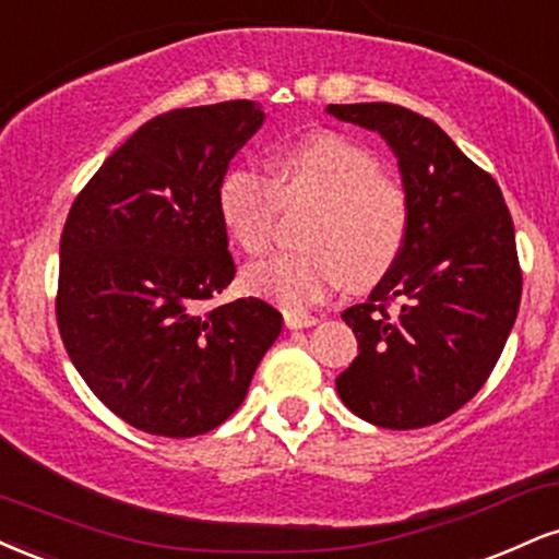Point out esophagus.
<instances>
[{"mask_svg": "<svg viewBox=\"0 0 559 559\" xmlns=\"http://www.w3.org/2000/svg\"><path fill=\"white\" fill-rule=\"evenodd\" d=\"M282 317H285L287 330H306V326H313L319 321L317 317H311V313H304V311H285Z\"/></svg>", "mask_w": 559, "mask_h": 559, "instance_id": "obj_1", "label": "esophagus"}]
</instances>
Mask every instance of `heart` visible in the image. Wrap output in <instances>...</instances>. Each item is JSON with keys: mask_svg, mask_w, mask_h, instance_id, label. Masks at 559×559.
I'll return each instance as SVG.
<instances>
[{"mask_svg": "<svg viewBox=\"0 0 559 559\" xmlns=\"http://www.w3.org/2000/svg\"><path fill=\"white\" fill-rule=\"evenodd\" d=\"M364 143L313 133L285 148L274 177L255 164L233 167L219 182V216L246 253L272 246L282 201H319L306 251H282L246 269V285L285 308H306L353 282L384 277L408 240L411 206L397 182L379 175Z\"/></svg>", "mask_w": 559, "mask_h": 559, "instance_id": "1", "label": "heart"}]
</instances>
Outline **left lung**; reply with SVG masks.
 Returning a JSON list of instances; mask_svg holds the SVG:
<instances>
[{"label":"left lung","mask_w":559,"mask_h":559,"mask_svg":"<svg viewBox=\"0 0 559 559\" xmlns=\"http://www.w3.org/2000/svg\"><path fill=\"white\" fill-rule=\"evenodd\" d=\"M395 151L408 240L366 304L343 313L358 358L337 377L343 403L382 429H421L481 390L521 306L513 216L495 177L452 138L397 104H330Z\"/></svg>","instance_id":"8db88e82"}]
</instances>
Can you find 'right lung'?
<instances>
[{
	"mask_svg": "<svg viewBox=\"0 0 559 559\" xmlns=\"http://www.w3.org/2000/svg\"><path fill=\"white\" fill-rule=\"evenodd\" d=\"M261 122L248 98L164 111L98 167L64 222V350L91 392L148 435L225 424L280 337L282 313L264 300L214 304L235 277L219 182Z\"/></svg>",
	"mask_w": 559,
	"mask_h": 559,
	"instance_id": "obj_1",
	"label": "right lung"
}]
</instances>
